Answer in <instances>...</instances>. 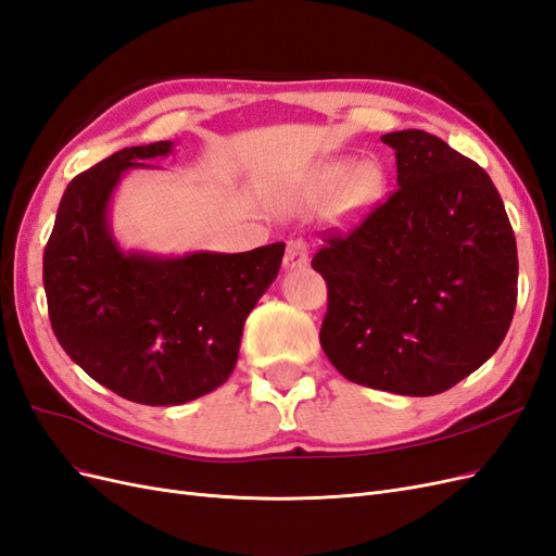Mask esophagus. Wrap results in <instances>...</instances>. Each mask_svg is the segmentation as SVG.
<instances>
[{
	"instance_id": "esophagus-1",
	"label": "esophagus",
	"mask_w": 556,
	"mask_h": 556,
	"mask_svg": "<svg viewBox=\"0 0 556 556\" xmlns=\"http://www.w3.org/2000/svg\"><path fill=\"white\" fill-rule=\"evenodd\" d=\"M308 264V245L306 241L294 239L288 243V250H285V260L282 266L288 268V271H294V268H301Z\"/></svg>"
}]
</instances>
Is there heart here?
Instances as JSON below:
<instances>
[{
	"mask_svg": "<svg viewBox=\"0 0 556 556\" xmlns=\"http://www.w3.org/2000/svg\"><path fill=\"white\" fill-rule=\"evenodd\" d=\"M384 190V174L371 160H364L350 169L348 162H331L317 169L294 190L285 194L282 204L290 211L317 208L331 204L341 220H357L376 206Z\"/></svg>",
	"mask_w": 556,
	"mask_h": 556,
	"instance_id": "1",
	"label": "heart"
}]
</instances>
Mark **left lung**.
Returning a JSON list of instances; mask_svg holds the SVG:
<instances>
[{"label": "left lung", "instance_id": "obj_1", "mask_svg": "<svg viewBox=\"0 0 556 556\" xmlns=\"http://www.w3.org/2000/svg\"><path fill=\"white\" fill-rule=\"evenodd\" d=\"M399 190L313 268L329 288L319 331L343 378L403 396L450 390L503 343L517 243L492 178L422 129L384 134Z\"/></svg>", "mask_w": 556, "mask_h": 556}]
</instances>
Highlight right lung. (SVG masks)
<instances>
[{
	"mask_svg": "<svg viewBox=\"0 0 556 556\" xmlns=\"http://www.w3.org/2000/svg\"><path fill=\"white\" fill-rule=\"evenodd\" d=\"M172 153L174 141L131 146L76 176L43 250L60 345L92 380L143 406H178L227 382L245 317L285 255V243L231 255L125 250L111 227L117 185Z\"/></svg>",
	"mask_w": 556,
	"mask_h": 556,
	"instance_id": "add662e5",
	"label": "right lung"
}]
</instances>
